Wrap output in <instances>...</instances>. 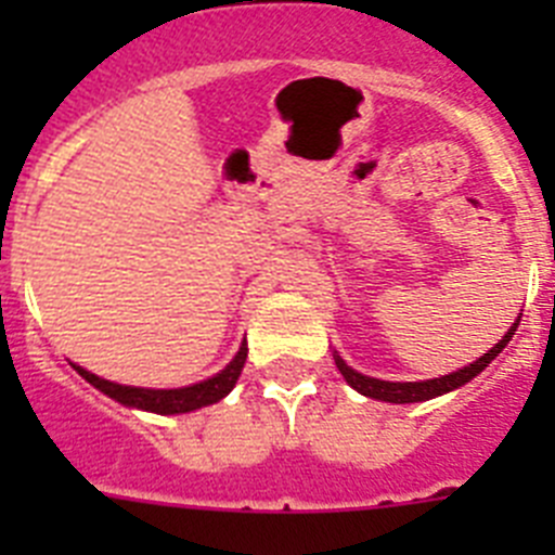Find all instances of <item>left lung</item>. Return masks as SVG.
<instances>
[{"mask_svg":"<svg viewBox=\"0 0 555 555\" xmlns=\"http://www.w3.org/2000/svg\"><path fill=\"white\" fill-rule=\"evenodd\" d=\"M517 325H519V320L514 322V325L508 327L506 336L500 338L492 350L483 352L478 361H473V364L464 366V370H459V372H450V375L434 377V380H414V384H400V380H377V377L361 375V372H356L352 366H347L345 358L336 356V352H333V358H336L338 372L345 375L347 384H350L356 391H361L364 397H372V400H384V403H423V400H434V397H439V395H448V391L459 389V386L469 384L475 375H480V372L487 370L494 358H498V352L503 350L508 341H512Z\"/></svg>","mask_w":555,"mask_h":555,"instance_id":"8db88e82","label":"left lung"}]
</instances>
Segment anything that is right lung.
Segmentation results:
<instances>
[{"instance_id": "right-lung-1", "label": "right lung", "mask_w": 555, "mask_h": 555, "mask_svg": "<svg viewBox=\"0 0 555 555\" xmlns=\"http://www.w3.org/2000/svg\"><path fill=\"white\" fill-rule=\"evenodd\" d=\"M244 361H247V341L238 347L235 358L222 372H217V375L203 380V384L183 386V389H141V386H121L94 375V372L82 370V366L77 364L72 366L86 377L88 384L96 386L100 391H105V395L113 397L116 403L130 405V409L152 411V414H189V411H197L203 409V405H214L219 403L222 397H228L230 391H233L238 375H242Z\"/></svg>"}]
</instances>
